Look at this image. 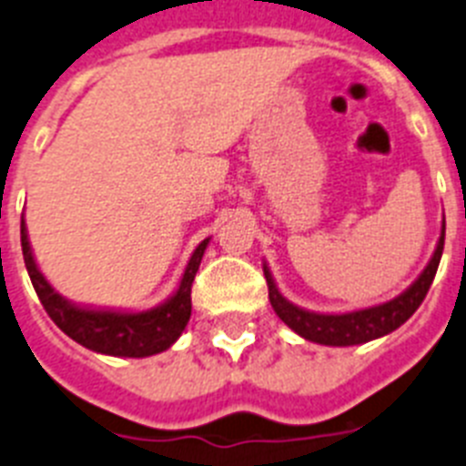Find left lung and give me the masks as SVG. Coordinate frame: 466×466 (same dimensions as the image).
Segmentation results:
<instances>
[{"label":"left lung","instance_id":"obj_1","mask_svg":"<svg viewBox=\"0 0 466 466\" xmlns=\"http://www.w3.org/2000/svg\"><path fill=\"white\" fill-rule=\"evenodd\" d=\"M445 242V218L441 226L439 245L433 249L431 261L427 264L420 278L412 282L410 288L400 292L399 297H393L391 301L384 304L368 306V309H358V311L349 313H316L299 309L297 304L288 301L276 288L268 266L264 264V276L268 282V299H271L273 311L278 313L282 323L292 328L299 337L316 344H325V347H356V344H365V341L380 339V337L389 335L396 328L408 320L412 313L420 309V304L427 297L429 288H431L436 268H439L441 254H443Z\"/></svg>","mask_w":466,"mask_h":466}]
</instances>
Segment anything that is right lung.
I'll return each instance as SVG.
<instances>
[{
  "label": "right lung",
  "mask_w": 466,
  "mask_h": 466,
  "mask_svg": "<svg viewBox=\"0 0 466 466\" xmlns=\"http://www.w3.org/2000/svg\"><path fill=\"white\" fill-rule=\"evenodd\" d=\"M207 245H209V238L195 248L193 257L186 266L184 278L178 282V289L165 304L138 313L89 309V306H77L67 301L66 297H61L51 288L49 280L37 268L33 248L27 240L25 221H21V248L27 276L33 280L35 292H37L49 318L70 339L91 349V351L106 353V356L146 358L172 347L190 320V288H193L195 273L200 268Z\"/></svg>",
  "instance_id": "right-lung-1"
}]
</instances>
